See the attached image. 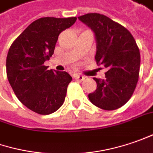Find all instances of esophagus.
Listing matches in <instances>:
<instances>
[{
    "label": "esophagus",
    "instance_id": "34e87169",
    "mask_svg": "<svg viewBox=\"0 0 153 153\" xmlns=\"http://www.w3.org/2000/svg\"><path fill=\"white\" fill-rule=\"evenodd\" d=\"M74 79H76L78 80H79V81H82V80H84L85 79V77L83 76L82 74H75L74 75Z\"/></svg>",
    "mask_w": 153,
    "mask_h": 153
}]
</instances>
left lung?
I'll list each match as a JSON object with an SVG mask.
<instances>
[{"label": "left lung", "mask_w": 153, "mask_h": 153, "mask_svg": "<svg viewBox=\"0 0 153 153\" xmlns=\"http://www.w3.org/2000/svg\"><path fill=\"white\" fill-rule=\"evenodd\" d=\"M93 31L97 42L95 59L108 69L105 79L93 78L97 90L88 95L91 102L104 110H115L132 97L138 82L140 56L132 34L127 29L99 13L78 18Z\"/></svg>", "instance_id": "obj_1"}]
</instances>
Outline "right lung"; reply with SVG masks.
Masks as SVG:
<instances>
[{
  "mask_svg": "<svg viewBox=\"0 0 153 153\" xmlns=\"http://www.w3.org/2000/svg\"><path fill=\"white\" fill-rule=\"evenodd\" d=\"M76 18H41L14 40L7 56V76L16 97L34 113L56 112L65 100L72 77L65 71L48 70L44 62L54 53L58 35Z\"/></svg>",
  "mask_w": 153,
  "mask_h": 153,
  "instance_id": "add662e5",
  "label": "right lung"
}]
</instances>
